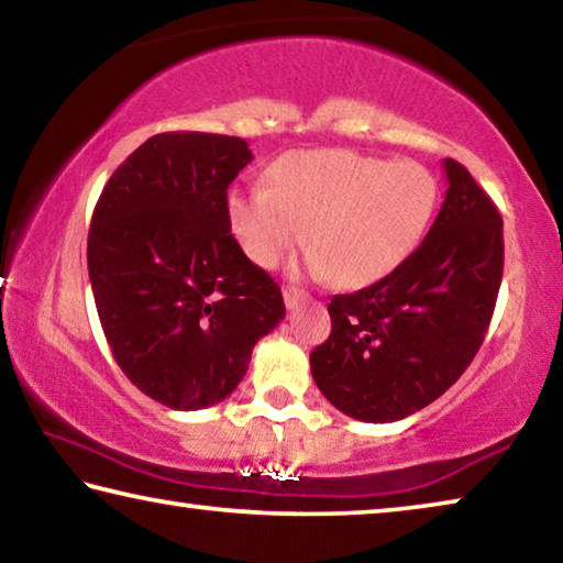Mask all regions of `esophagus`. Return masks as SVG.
I'll return each instance as SVG.
<instances>
[{
	"label": "esophagus",
	"mask_w": 563,
	"mask_h": 563,
	"mask_svg": "<svg viewBox=\"0 0 563 563\" xmlns=\"http://www.w3.org/2000/svg\"><path fill=\"white\" fill-rule=\"evenodd\" d=\"M302 298H305V295H302L300 288H292V285H285V288H283V300H285V308H288V310L298 308Z\"/></svg>",
	"instance_id": "esophagus-1"
}]
</instances>
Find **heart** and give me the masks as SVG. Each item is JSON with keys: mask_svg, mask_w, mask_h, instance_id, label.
<instances>
[{"mask_svg": "<svg viewBox=\"0 0 563 563\" xmlns=\"http://www.w3.org/2000/svg\"><path fill=\"white\" fill-rule=\"evenodd\" d=\"M265 176L268 188L228 190L235 243L273 268L305 238L310 268L340 288H365L397 271L424 241L440 203V180L427 166L350 148L288 151Z\"/></svg>", "mask_w": 563, "mask_h": 563, "instance_id": "b5f03b06", "label": "heart"}]
</instances>
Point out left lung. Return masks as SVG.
Wrapping results in <instances>:
<instances>
[{"instance_id":"left-lung-1","label":"left lung","mask_w":563,"mask_h":563,"mask_svg":"<svg viewBox=\"0 0 563 563\" xmlns=\"http://www.w3.org/2000/svg\"><path fill=\"white\" fill-rule=\"evenodd\" d=\"M422 245L383 280L328 305L312 379L340 412L395 422L444 395L479 352L504 271L501 216L460 161Z\"/></svg>"}]
</instances>
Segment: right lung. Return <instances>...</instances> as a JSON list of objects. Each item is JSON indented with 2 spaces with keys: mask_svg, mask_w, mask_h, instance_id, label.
Masks as SVG:
<instances>
[{
  "mask_svg": "<svg viewBox=\"0 0 563 563\" xmlns=\"http://www.w3.org/2000/svg\"><path fill=\"white\" fill-rule=\"evenodd\" d=\"M243 139L156 133L93 208L89 278L113 360L170 409L218 405L285 318L280 285L228 231L225 196L251 164Z\"/></svg>",
  "mask_w": 563,
  "mask_h": 563,
  "instance_id": "obj_1",
  "label": "right lung"
}]
</instances>
